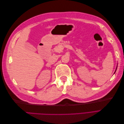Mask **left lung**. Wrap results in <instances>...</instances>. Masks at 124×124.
I'll return each instance as SVG.
<instances>
[{"label":"left lung","mask_w":124,"mask_h":124,"mask_svg":"<svg viewBox=\"0 0 124 124\" xmlns=\"http://www.w3.org/2000/svg\"><path fill=\"white\" fill-rule=\"evenodd\" d=\"M117 67H116V70H115V72H116V69H117ZM115 72H114V73H115Z\"/></svg>","instance_id":"left-lung-1"}]
</instances>
